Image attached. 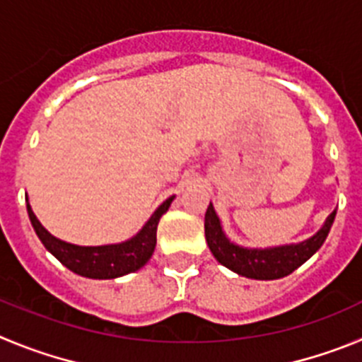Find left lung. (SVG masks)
<instances>
[{
    "instance_id": "obj_1",
    "label": "left lung",
    "mask_w": 362,
    "mask_h": 362,
    "mask_svg": "<svg viewBox=\"0 0 362 362\" xmlns=\"http://www.w3.org/2000/svg\"><path fill=\"white\" fill-rule=\"evenodd\" d=\"M334 218L335 211L327 218L325 226L314 236L308 238L307 242L274 247V249H243L227 240L221 230L220 220L214 213L213 204H209L204 223L205 240L214 258L236 274L250 279H279L292 274L312 254L317 252L330 233Z\"/></svg>"
}]
</instances>
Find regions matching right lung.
Here are the masks:
<instances>
[{"mask_svg": "<svg viewBox=\"0 0 362 362\" xmlns=\"http://www.w3.org/2000/svg\"><path fill=\"white\" fill-rule=\"evenodd\" d=\"M175 197H169L164 204L158 207L142 230L132 240L119 245H103V247H79L71 243L61 242L52 236L35 218L34 211L27 204L28 218L32 221L35 234L43 242L47 250H50L55 258L59 259L66 269L76 274L92 279H113L119 276L135 272L148 263L151 258L155 245H157V226L162 214L169 209V205Z\"/></svg>", "mask_w": 362, "mask_h": 362, "instance_id": "1", "label": "right lung"}]
</instances>
